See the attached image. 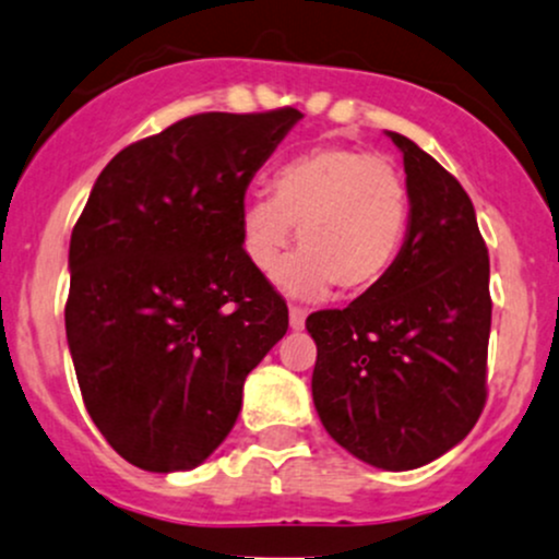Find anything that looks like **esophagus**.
Segmentation results:
<instances>
[{"label": "esophagus", "mask_w": 559, "mask_h": 559, "mask_svg": "<svg viewBox=\"0 0 559 559\" xmlns=\"http://www.w3.org/2000/svg\"><path fill=\"white\" fill-rule=\"evenodd\" d=\"M305 319H308V310L299 308V305H289V326L292 329H302Z\"/></svg>", "instance_id": "34e87169"}]
</instances>
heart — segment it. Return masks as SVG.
I'll list each match as a JSON object with an SVG mask.
<instances>
[{"label":"heart","instance_id":"1","mask_svg":"<svg viewBox=\"0 0 559 559\" xmlns=\"http://www.w3.org/2000/svg\"><path fill=\"white\" fill-rule=\"evenodd\" d=\"M299 254L275 273L295 295L340 297L374 289L396 264L409 227V190L388 157L358 146L326 144L302 152L240 211L249 262L262 273L278 264L295 238Z\"/></svg>","mask_w":559,"mask_h":559}]
</instances>
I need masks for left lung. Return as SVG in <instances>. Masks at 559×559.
Here are the masks:
<instances>
[{
  "instance_id": "8db88e82",
  "label": "left lung",
  "mask_w": 559,
  "mask_h": 559,
  "mask_svg": "<svg viewBox=\"0 0 559 559\" xmlns=\"http://www.w3.org/2000/svg\"><path fill=\"white\" fill-rule=\"evenodd\" d=\"M409 227L374 289L310 313L313 404L329 437L369 466L407 472L455 448L487 399L490 257L472 198L402 133Z\"/></svg>"
}]
</instances>
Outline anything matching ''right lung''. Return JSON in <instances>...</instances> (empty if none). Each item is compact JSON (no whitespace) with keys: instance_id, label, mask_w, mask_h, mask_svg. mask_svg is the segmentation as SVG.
<instances>
[{"instance_id":"1","label":"right lung","mask_w":559,"mask_h":559,"mask_svg":"<svg viewBox=\"0 0 559 559\" xmlns=\"http://www.w3.org/2000/svg\"><path fill=\"white\" fill-rule=\"evenodd\" d=\"M203 111L117 152L69 243L67 340L87 415L144 472H187L235 426L246 374L289 329L249 262L246 187L299 120Z\"/></svg>"}]
</instances>
